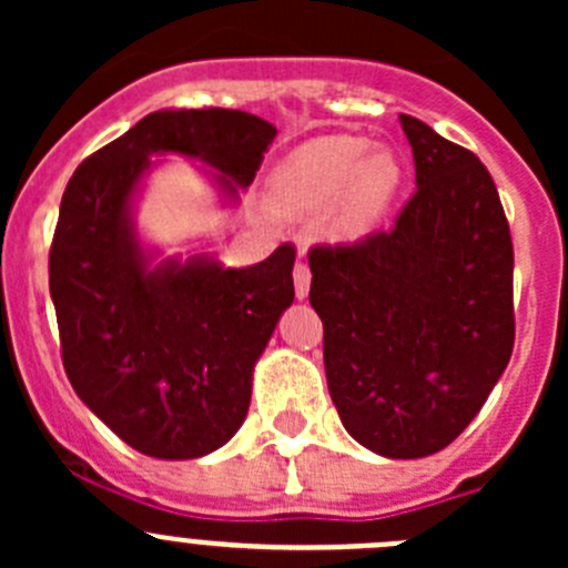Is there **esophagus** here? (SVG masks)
<instances>
[{
  "label": "esophagus",
  "instance_id": "1",
  "mask_svg": "<svg viewBox=\"0 0 568 568\" xmlns=\"http://www.w3.org/2000/svg\"><path fill=\"white\" fill-rule=\"evenodd\" d=\"M294 291L296 300H307V294H311V268L302 261H296L294 266Z\"/></svg>",
  "mask_w": 568,
  "mask_h": 568
}]
</instances>
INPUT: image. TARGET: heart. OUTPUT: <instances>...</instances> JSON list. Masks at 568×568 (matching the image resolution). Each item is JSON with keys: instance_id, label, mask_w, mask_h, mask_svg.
<instances>
[{"instance_id": "1", "label": "heart", "mask_w": 568, "mask_h": 568, "mask_svg": "<svg viewBox=\"0 0 568 568\" xmlns=\"http://www.w3.org/2000/svg\"><path fill=\"white\" fill-rule=\"evenodd\" d=\"M404 168L393 148H371L365 136L332 134L307 142L280 168L272 205L283 216L329 209L326 236L359 242L379 227L400 189Z\"/></svg>"}]
</instances>
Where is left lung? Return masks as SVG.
Masks as SVG:
<instances>
[{"mask_svg":"<svg viewBox=\"0 0 568 568\" xmlns=\"http://www.w3.org/2000/svg\"><path fill=\"white\" fill-rule=\"evenodd\" d=\"M417 192L393 231L311 250V305L346 432L423 459L469 426L514 348V247L489 170L400 114Z\"/></svg>","mask_w":568,"mask_h":568,"instance_id":"obj_1","label":"left lung"}]
</instances>
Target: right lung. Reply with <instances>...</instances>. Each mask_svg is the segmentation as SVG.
<instances>
[{
    "instance_id": "right-lung-1",
    "label": "right lung",
    "mask_w": 568,
    "mask_h": 568,
    "mask_svg": "<svg viewBox=\"0 0 568 568\" xmlns=\"http://www.w3.org/2000/svg\"><path fill=\"white\" fill-rule=\"evenodd\" d=\"M277 129L242 109H159L77 168L60 203L49 288L73 390L153 459L222 448L250 409L252 371L294 302L283 244L247 268L142 247L134 197L151 156L197 159L236 203Z\"/></svg>"
}]
</instances>
